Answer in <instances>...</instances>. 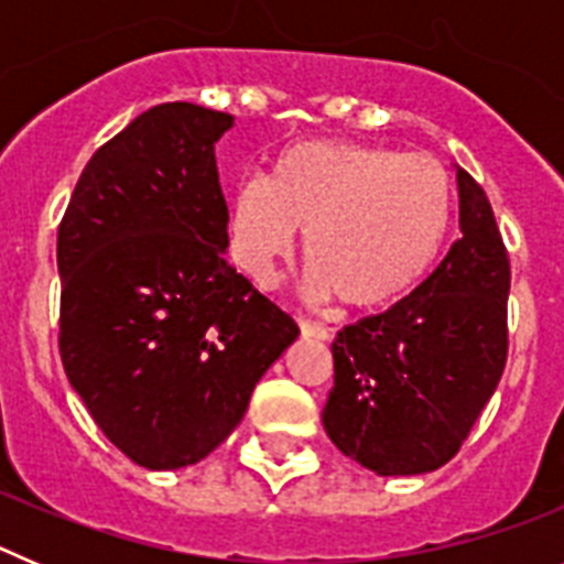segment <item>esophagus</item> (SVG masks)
Listing matches in <instances>:
<instances>
[{
  "label": "esophagus",
  "instance_id": "34e87169",
  "mask_svg": "<svg viewBox=\"0 0 564 564\" xmlns=\"http://www.w3.org/2000/svg\"><path fill=\"white\" fill-rule=\"evenodd\" d=\"M299 330H302V336H305V338H316V341H330V336H333L327 327L313 325V322H305V318L299 322Z\"/></svg>",
  "mask_w": 564,
  "mask_h": 564
}]
</instances>
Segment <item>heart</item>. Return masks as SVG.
<instances>
[{
    "label": "heart",
    "mask_w": 564,
    "mask_h": 564,
    "mask_svg": "<svg viewBox=\"0 0 564 564\" xmlns=\"http://www.w3.org/2000/svg\"><path fill=\"white\" fill-rule=\"evenodd\" d=\"M452 212V177L432 154L311 141L276 154L265 183L234 188L228 239L239 271L271 285L302 231L313 293L376 311L426 276Z\"/></svg>",
    "instance_id": "obj_1"
}]
</instances>
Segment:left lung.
<instances>
[{
	"mask_svg": "<svg viewBox=\"0 0 564 564\" xmlns=\"http://www.w3.org/2000/svg\"><path fill=\"white\" fill-rule=\"evenodd\" d=\"M457 194L463 237L441 265L333 341L322 423L344 455L381 477L449 463L506 370L508 253L486 192L463 169Z\"/></svg>",
	"mask_w": 564,
	"mask_h": 564,
	"instance_id": "obj_1",
	"label": "left lung"
}]
</instances>
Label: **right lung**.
<instances>
[{
    "label": "right lung",
    "mask_w": 564,
    "mask_h": 564,
    "mask_svg": "<svg viewBox=\"0 0 564 564\" xmlns=\"http://www.w3.org/2000/svg\"><path fill=\"white\" fill-rule=\"evenodd\" d=\"M234 115L147 109L84 166L58 226V350L98 430L152 471L203 460L299 327L226 262L214 143Z\"/></svg>",
    "instance_id": "obj_1"
}]
</instances>
